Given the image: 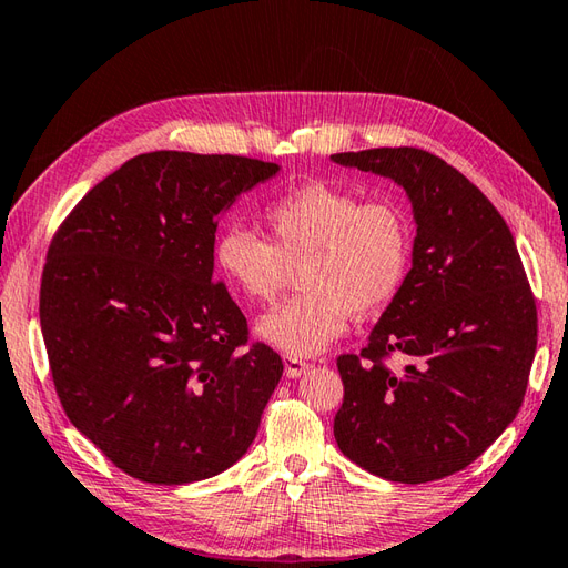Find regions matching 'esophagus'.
Instances as JSON below:
<instances>
[{
	"label": "esophagus",
	"mask_w": 568,
	"mask_h": 568,
	"mask_svg": "<svg viewBox=\"0 0 568 568\" xmlns=\"http://www.w3.org/2000/svg\"><path fill=\"white\" fill-rule=\"evenodd\" d=\"M308 367L311 364L308 362H304V359H298V357H284V374L288 376V379H298L301 374L304 372H308Z\"/></svg>",
	"instance_id": "1"
}]
</instances>
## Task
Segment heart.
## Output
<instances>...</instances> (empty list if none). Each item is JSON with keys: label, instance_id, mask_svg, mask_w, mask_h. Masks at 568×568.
<instances>
[{"label": "heart", "instance_id": "heart-1", "mask_svg": "<svg viewBox=\"0 0 568 568\" xmlns=\"http://www.w3.org/2000/svg\"><path fill=\"white\" fill-rule=\"evenodd\" d=\"M270 241L245 225L225 229L213 262L250 301H272L296 270L298 294L257 321L255 333L288 357H313L347 331L349 313L372 316L403 284L410 225L396 201L308 182L264 209Z\"/></svg>", "mask_w": 568, "mask_h": 568}]
</instances>
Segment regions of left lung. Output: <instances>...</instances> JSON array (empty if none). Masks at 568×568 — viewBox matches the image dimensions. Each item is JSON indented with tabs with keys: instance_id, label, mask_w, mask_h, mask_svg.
<instances>
[{
	"instance_id": "left-lung-1",
	"label": "left lung",
	"mask_w": 568,
	"mask_h": 568,
	"mask_svg": "<svg viewBox=\"0 0 568 568\" xmlns=\"http://www.w3.org/2000/svg\"><path fill=\"white\" fill-rule=\"evenodd\" d=\"M406 189L413 264L359 355L337 357L347 459L400 484L462 471L518 415L537 349V306L513 233L459 170L418 148L331 155ZM409 359L390 373L383 359Z\"/></svg>"
}]
</instances>
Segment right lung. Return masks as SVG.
I'll list each match as a JSON object with an SVG mask.
<instances>
[{
  "label": "right lung",
  "instance_id": "1",
  "mask_svg": "<svg viewBox=\"0 0 568 568\" xmlns=\"http://www.w3.org/2000/svg\"><path fill=\"white\" fill-rule=\"evenodd\" d=\"M282 168L155 150L111 172L60 225L41 331L70 423L145 484L211 478L241 459L284 364L247 345L213 282L219 219Z\"/></svg>",
  "mask_w": 568,
  "mask_h": 568
}]
</instances>
